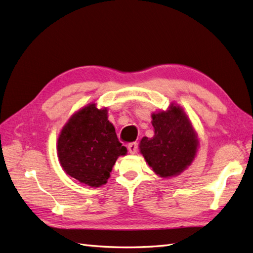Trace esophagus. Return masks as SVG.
I'll return each instance as SVG.
<instances>
[{"label":"esophagus","instance_id":"34e87169","mask_svg":"<svg viewBox=\"0 0 253 253\" xmlns=\"http://www.w3.org/2000/svg\"><path fill=\"white\" fill-rule=\"evenodd\" d=\"M137 149H138V144H137L136 142H132L127 145V150L129 153H131V154H135V153L137 152Z\"/></svg>","mask_w":253,"mask_h":253}]
</instances>
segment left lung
<instances>
[{
    "mask_svg": "<svg viewBox=\"0 0 253 253\" xmlns=\"http://www.w3.org/2000/svg\"><path fill=\"white\" fill-rule=\"evenodd\" d=\"M154 137H143L139 149L145 162L160 177L180 174L196 155L198 140L192 125L178 105L152 115Z\"/></svg>",
    "mask_w": 253,
    "mask_h": 253,
    "instance_id": "obj_1",
    "label": "left lung"
}]
</instances>
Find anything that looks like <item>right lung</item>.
<instances>
[{
    "label": "right lung",
    "instance_id": "1",
    "mask_svg": "<svg viewBox=\"0 0 253 253\" xmlns=\"http://www.w3.org/2000/svg\"><path fill=\"white\" fill-rule=\"evenodd\" d=\"M57 151L66 174L94 188L106 183L117 158L127 152L108 120V110H98L95 103L84 106L66 122Z\"/></svg>",
    "mask_w": 253,
    "mask_h": 253
}]
</instances>
